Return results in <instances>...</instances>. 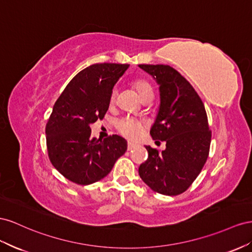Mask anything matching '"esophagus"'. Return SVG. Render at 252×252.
Instances as JSON below:
<instances>
[{"mask_svg":"<svg viewBox=\"0 0 252 252\" xmlns=\"http://www.w3.org/2000/svg\"><path fill=\"white\" fill-rule=\"evenodd\" d=\"M135 147H136V145H134V143L127 142V151H132Z\"/></svg>","mask_w":252,"mask_h":252,"instance_id":"34e87169","label":"esophagus"}]
</instances>
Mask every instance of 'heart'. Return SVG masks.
<instances>
[{
    "label": "heart",
    "instance_id": "1",
    "mask_svg": "<svg viewBox=\"0 0 252 252\" xmlns=\"http://www.w3.org/2000/svg\"><path fill=\"white\" fill-rule=\"evenodd\" d=\"M135 88L137 90L140 98H145L148 95H153V89L151 84L145 80H138L135 82ZM117 95V90L114 89L111 93L110 96V101L113 103L116 99ZM116 127L118 132L125 136L126 138L135 140L139 138L142 135L143 131H145V124L139 119H136L133 117H124L119 119L116 122Z\"/></svg>",
    "mask_w": 252,
    "mask_h": 252
}]
</instances>
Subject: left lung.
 Returning a JSON list of instances; mask_svg holds the SVG:
<instances>
[{
	"instance_id": "1",
	"label": "left lung",
	"mask_w": 252,
	"mask_h": 252,
	"mask_svg": "<svg viewBox=\"0 0 252 252\" xmlns=\"http://www.w3.org/2000/svg\"><path fill=\"white\" fill-rule=\"evenodd\" d=\"M159 85L160 104L150 134L166 150L146 146L148 159L139 176L153 191L178 195L189 188L209 155L211 131L202 99L176 69L162 64H139Z\"/></svg>"
}]
</instances>
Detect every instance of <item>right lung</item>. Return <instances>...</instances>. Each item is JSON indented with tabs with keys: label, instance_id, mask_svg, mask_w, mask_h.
Returning <instances> with one entry per match:
<instances>
[{
	"label": "right lung",
	"instance_id": "1",
	"mask_svg": "<svg viewBox=\"0 0 252 252\" xmlns=\"http://www.w3.org/2000/svg\"><path fill=\"white\" fill-rule=\"evenodd\" d=\"M128 64L97 63L78 73L57 100L47 121L46 146L50 162L68 181L91 185L105 177L126 153L118 135L97 139L91 124L109 110L114 85Z\"/></svg>",
	"mask_w": 252,
	"mask_h": 252
}]
</instances>
